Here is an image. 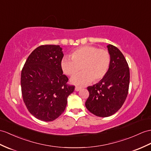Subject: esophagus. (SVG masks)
Masks as SVG:
<instances>
[{
  "mask_svg": "<svg viewBox=\"0 0 151 151\" xmlns=\"http://www.w3.org/2000/svg\"><path fill=\"white\" fill-rule=\"evenodd\" d=\"M81 90V87H79V86H76V88H75V90H76V91H79V90Z\"/></svg>",
  "mask_w": 151,
  "mask_h": 151,
  "instance_id": "34e87169",
  "label": "esophagus"
}]
</instances>
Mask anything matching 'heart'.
<instances>
[{
    "mask_svg": "<svg viewBox=\"0 0 151 151\" xmlns=\"http://www.w3.org/2000/svg\"><path fill=\"white\" fill-rule=\"evenodd\" d=\"M70 57L62 59L61 66L63 72L70 76L76 75L81 68L83 72L73 77L70 81L76 85H86L92 81L97 82L103 78L111 61L108 50L90 45L73 50Z\"/></svg>",
    "mask_w": 151,
    "mask_h": 151,
    "instance_id": "obj_1",
    "label": "heart"
}]
</instances>
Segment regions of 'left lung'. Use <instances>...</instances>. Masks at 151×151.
I'll use <instances>...</instances> for the list:
<instances>
[{
	"mask_svg": "<svg viewBox=\"0 0 151 151\" xmlns=\"http://www.w3.org/2000/svg\"><path fill=\"white\" fill-rule=\"evenodd\" d=\"M111 56L108 70L98 83L88 86L89 97L85 106L89 111L100 117L115 114L126 101L130 73L126 58L118 48L107 45Z\"/></svg>",
	"mask_w": 151,
	"mask_h": 151,
	"instance_id": "8db88e82",
	"label": "left lung"
}]
</instances>
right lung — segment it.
<instances>
[{
    "label": "right lung",
    "mask_w": 151,
    "mask_h": 151,
    "mask_svg": "<svg viewBox=\"0 0 151 151\" xmlns=\"http://www.w3.org/2000/svg\"><path fill=\"white\" fill-rule=\"evenodd\" d=\"M63 56L60 45H41L29 55L22 70L24 102L30 113L40 120L50 122L60 116L74 90L63 74Z\"/></svg>",
    "instance_id": "right-lung-1"
}]
</instances>
